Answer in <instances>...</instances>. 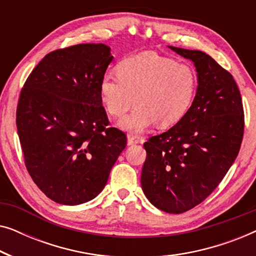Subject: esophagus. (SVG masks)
<instances>
[{"label": "esophagus", "mask_w": 256, "mask_h": 256, "mask_svg": "<svg viewBox=\"0 0 256 256\" xmlns=\"http://www.w3.org/2000/svg\"><path fill=\"white\" fill-rule=\"evenodd\" d=\"M140 141H138V138H135V136H132V135H129L128 136V138H127V143H128V146H132V144H138Z\"/></svg>", "instance_id": "obj_1"}]
</instances>
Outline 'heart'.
<instances>
[{
	"instance_id": "1",
	"label": "heart",
	"mask_w": 256,
	"mask_h": 256,
	"mask_svg": "<svg viewBox=\"0 0 256 256\" xmlns=\"http://www.w3.org/2000/svg\"><path fill=\"white\" fill-rule=\"evenodd\" d=\"M197 85L192 66L144 54L122 62L118 76L106 73L100 82V98L114 118L124 116L138 104L132 114L118 122V127L138 135L156 122L160 127L180 122L190 110Z\"/></svg>"
}]
</instances>
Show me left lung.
Here are the masks:
<instances>
[{"label":"left lung","instance_id":"left-lung-1","mask_svg":"<svg viewBox=\"0 0 256 256\" xmlns=\"http://www.w3.org/2000/svg\"><path fill=\"white\" fill-rule=\"evenodd\" d=\"M194 62L198 86L185 116L144 143L141 185L148 200L168 213H183L205 200L239 154L244 108L232 74L198 50L169 46Z\"/></svg>","mask_w":256,"mask_h":256}]
</instances>
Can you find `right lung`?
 <instances>
[{"label": "right lung", "instance_id": "add662e5", "mask_svg": "<svg viewBox=\"0 0 256 256\" xmlns=\"http://www.w3.org/2000/svg\"><path fill=\"white\" fill-rule=\"evenodd\" d=\"M114 57L106 44H78L45 56L20 92L17 132L26 166L48 198L62 205L104 190L127 138L108 118L100 82Z\"/></svg>", "mask_w": 256, "mask_h": 256}]
</instances>
